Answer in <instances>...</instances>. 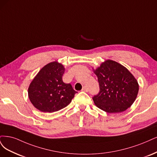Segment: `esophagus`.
Here are the masks:
<instances>
[{
	"label": "esophagus",
	"instance_id": "obj_1",
	"mask_svg": "<svg viewBox=\"0 0 157 157\" xmlns=\"http://www.w3.org/2000/svg\"><path fill=\"white\" fill-rule=\"evenodd\" d=\"M82 90H83V91H85V92H87L88 91V88L86 87V86H84V87L82 89Z\"/></svg>",
	"mask_w": 157,
	"mask_h": 157
}]
</instances>
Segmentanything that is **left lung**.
Returning <instances> with one entry per match:
<instances>
[{
  "label": "left lung",
  "instance_id": "obj_1",
  "mask_svg": "<svg viewBox=\"0 0 157 157\" xmlns=\"http://www.w3.org/2000/svg\"><path fill=\"white\" fill-rule=\"evenodd\" d=\"M100 91L93 97L98 108L109 113H121L134 103L139 90L137 80L123 65L107 60L93 70Z\"/></svg>",
  "mask_w": 157,
  "mask_h": 157
}]
</instances>
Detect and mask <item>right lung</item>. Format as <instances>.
<instances>
[{
  "instance_id": "obj_1",
  "label": "right lung",
  "mask_w": 157,
  "mask_h": 157,
  "mask_svg": "<svg viewBox=\"0 0 157 157\" xmlns=\"http://www.w3.org/2000/svg\"><path fill=\"white\" fill-rule=\"evenodd\" d=\"M63 65L50 63L40 70L28 89L29 98L40 112L53 113L67 106L77 92L70 83H64Z\"/></svg>"
}]
</instances>
